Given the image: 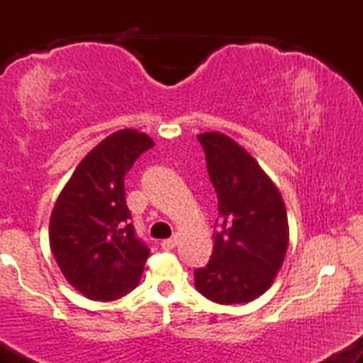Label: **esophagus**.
Segmentation results:
<instances>
[{
  "label": "esophagus",
  "mask_w": 363,
  "mask_h": 363,
  "mask_svg": "<svg viewBox=\"0 0 363 363\" xmlns=\"http://www.w3.org/2000/svg\"><path fill=\"white\" fill-rule=\"evenodd\" d=\"M162 249H165V251H170V249H174L177 245V237L174 235V237H170V239H165V240H162Z\"/></svg>",
  "instance_id": "esophagus-1"
}]
</instances>
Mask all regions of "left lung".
I'll return each mask as SVG.
<instances>
[{
    "label": "left lung",
    "instance_id": "8db88e82",
    "mask_svg": "<svg viewBox=\"0 0 363 363\" xmlns=\"http://www.w3.org/2000/svg\"><path fill=\"white\" fill-rule=\"evenodd\" d=\"M198 140L218 196L220 230L210 262L194 272V286L216 303H247L273 285L285 261V203L273 179L235 140L218 131Z\"/></svg>",
    "mask_w": 363,
    "mask_h": 363
}]
</instances>
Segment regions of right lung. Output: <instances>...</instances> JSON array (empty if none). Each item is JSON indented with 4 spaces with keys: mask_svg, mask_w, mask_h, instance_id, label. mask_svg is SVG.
<instances>
[{
    "mask_svg": "<svg viewBox=\"0 0 363 363\" xmlns=\"http://www.w3.org/2000/svg\"><path fill=\"white\" fill-rule=\"evenodd\" d=\"M153 145L138 129L112 133L78 164L52 208L54 259L66 281L90 301H116L138 286L150 249L129 223L124 176Z\"/></svg>",
    "mask_w": 363,
    "mask_h": 363,
    "instance_id": "add662e5",
    "label": "right lung"
}]
</instances>
